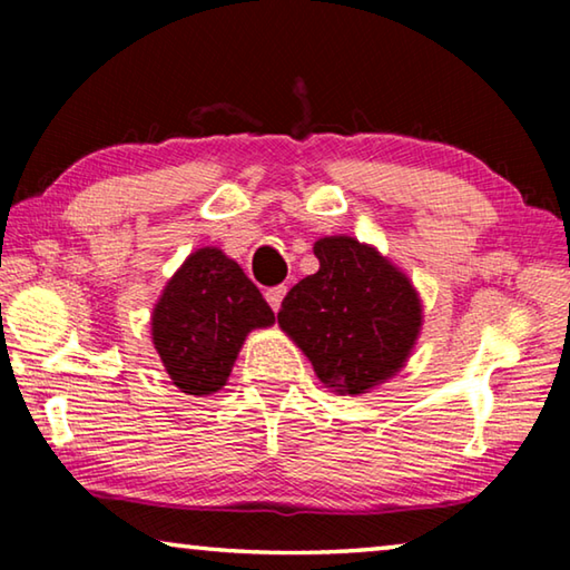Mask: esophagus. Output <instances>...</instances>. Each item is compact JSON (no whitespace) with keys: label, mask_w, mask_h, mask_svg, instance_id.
<instances>
[{"label":"esophagus","mask_w":570,"mask_h":570,"mask_svg":"<svg viewBox=\"0 0 570 570\" xmlns=\"http://www.w3.org/2000/svg\"><path fill=\"white\" fill-rule=\"evenodd\" d=\"M284 294H286V286H272V288H266V302H268V306L274 308V312H278V306H282Z\"/></svg>","instance_id":"esophagus-1"}]
</instances>
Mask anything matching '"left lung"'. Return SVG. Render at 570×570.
Instances as JSON below:
<instances>
[{
    "instance_id": "1",
    "label": "left lung",
    "mask_w": 570,
    "mask_h": 570,
    "mask_svg": "<svg viewBox=\"0 0 570 570\" xmlns=\"http://www.w3.org/2000/svg\"><path fill=\"white\" fill-rule=\"evenodd\" d=\"M314 254L320 272L284 296L278 326L326 387L362 394L407 360L422 324L420 298L407 276L350 236L316 240Z\"/></svg>"
}]
</instances>
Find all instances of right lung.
I'll return each mask as SVG.
<instances>
[{"label":"right lung","instance_id":"add662e5","mask_svg":"<svg viewBox=\"0 0 570 570\" xmlns=\"http://www.w3.org/2000/svg\"><path fill=\"white\" fill-rule=\"evenodd\" d=\"M274 324L256 284L218 248L186 258L153 312V344L176 387L210 394L228 380L246 334Z\"/></svg>","mask_w":570,"mask_h":570}]
</instances>
